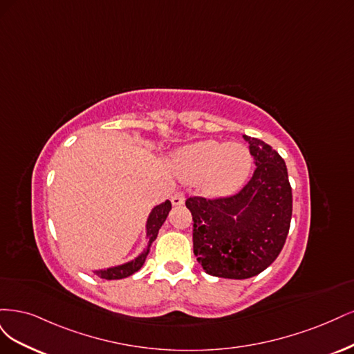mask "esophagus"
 Wrapping results in <instances>:
<instances>
[{
    "label": "esophagus",
    "instance_id": "1",
    "mask_svg": "<svg viewBox=\"0 0 354 354\" xmlns=\"http://www.w3.org/2000/svg\"><path fill=\"white\" fill-rule=\"evenodd\" d=\"M170 200H172L174 206H180V204H184V201H185V192L184 191L174 192V196Z\"/></svg>",
    "mask_w": 354,
    "mask_h": 354
}]
</instances>
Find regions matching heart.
I'll return each mask as SVG.
<instances>
[{"mask_svg": "<svg viewBox=\"0 0 354 354\" xmlns=\"http://www.w3.org/2000/svg\"><path fill=\"white\" fill-rule=\"evenodd\" d=\"M175 163L182 179L204 180L207 192L225 196L243 185L252 167V154L244 144L209 140L185 147Z\"/></svg>", "mask_w": 354, "mask_h": 354, "instance_id": "heart-1", "label": "heart"}]
</instances>
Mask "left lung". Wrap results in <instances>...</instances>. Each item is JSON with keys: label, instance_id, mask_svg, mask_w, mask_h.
<instances>
[{"label": "left lung", "instance_id": "obj_1", "mask_svg": "<svg viewBox=\"0 0 354 354\" xmlns=\"http://www.w3.org/2000/svg\"><path fill=\"white\" fill-rule=\"evenodd\" d=\"M256 169L234 196L185 201L192 214L194 254L213 277L247 279L279 256L287 239L292 192L283 158L257 138L244 135Z\"/></svg>", "mask_w": 354, "mask_h": 354}]
</instances>
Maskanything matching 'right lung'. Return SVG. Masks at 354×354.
<instances>
[{"mask_svg":"<svg viewBox=\"0 0 354 354\" xmlns=\"http://www.w3.org/2000/svg\"><path fill=\"white\" fill-rule=\"evenodd\" d=\"M170 209H172V204H170V201L167 200L162 204H158V206H156L153 209V212L150 213V216H148V221H147L148 244H147L145 252L141 256H138L135 260L129 261V263H124L122 266L110 268V269H106V270H98V272H95L97 275L102 279H122V278H127V277L132 275V273H135L136 270H140L144 265L148 252H150V245L157 238L158 230H160L162 225L165 223Z\"/></svg>","mask_w":354,"mask_h":354,"instance_id":"obj_1","label":"right lung"}]
</instances>
